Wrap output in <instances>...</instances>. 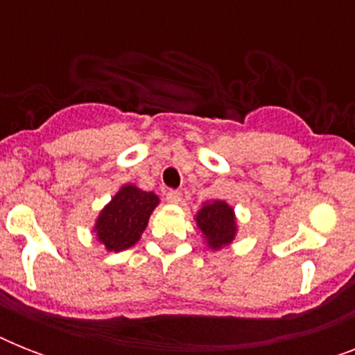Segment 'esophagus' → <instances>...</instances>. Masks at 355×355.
Here are the masks:
<instances>
[{"label": "esophagus", "mask_w": 355, "mask_h": 355, "mask_svg": "<svg viewBox=\"0 0 355 355\" xmlns=\"http://www.w3.org/2000/svg\"><path fill=\"white\" fill-rule=\"evenodd\" d=\"M166 200L167 202H171V205H178V202L182 200V193L177 191V189H169L166 193Z\"/></svg>", "instance_id": "34e87169"}]
</instances>
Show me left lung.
Returning a JSON list of instances; mask_svg holds the SVG:
<instances>
[{
  "label": "left lung",
  "mask_w": 355,
  "mask_h": 355,
  "mask_svg": "<svg viewBox=\"0 0 355 355\" xmlns=\"http://www.w3.org/2000/svg\"><path fill=\"white\" fill-rule=\"evenodd\" d=\"M195 223L202 241L211 250H221L232 245L237 236L236 211L227 200L214 199L202 202L200 210L195 214Z\"/></svg>",
  "instance_id": "left-lung-1"
}]
</instances>
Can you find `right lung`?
<instances>
[{
    "label": "right lung",
    "mask_w": 355,
    "mask_h": 355,
    "mask_svg": "<svg viewBox=\"0 0 355 355\" xmlns=\"http://www.w3.org/2000/svg\"><path fill=\"white\" fill-rule=\"evenodd\" d=\"M160 205L158 195L134 184H123L94 225V234L107 252H121L134 247L149 225L150 214Z\"/></svg>",
    "instance_id": "right-lung-1"
}]
</instances>
